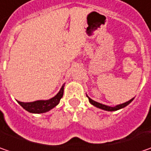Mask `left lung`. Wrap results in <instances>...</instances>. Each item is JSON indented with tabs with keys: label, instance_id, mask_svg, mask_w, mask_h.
Instances as JSON below:
<instances>
[{
	"label": "left lung",
	"instance_id": "obj_1",
	"mask_svg": "<svg viewBox=\"0 0 151 151\" xmlns=\"http://www.w3.org/2000/svg\"><path fill=\"white\" fill-rule=\"evenodd\" d=\"M86 96L88 97V99H89V101H90V103L91 105H93L94 107H97V108H100V109H102V110H105V111H108V112H113V111H117V110H119V109H121V108H124L126 106H128L129 103H130L131 101L134 100V98H132L130 99L129 101H126V102H124V103H122V104H119V105H116L115 107H110V106H107V105H105V104H101L100 102H97V101H94V100H92L91 98H90L89 96L86 95Z\"/></svg>",
	"mask_w": 151,
	"mask_h": 151
}]
</instances>
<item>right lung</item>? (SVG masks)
<instances>
[{
    "label": "right lung",
    "instance_id": "right-lung-1",
    "mask_svg": "<svg viewBox=\"0 0 151 151\" xmlns=\"http://www.w3.org/2000/svg\"><path fill=\"white\" fill-rule=\"evenodd\" d=\"M64 86H65V84H63V86H61L60 91L54 97L50 98L49 100H38V101H30V102H23V101H17V102L29 113H47L60 103V101L62 98L63 93H64Z\"/></svg>",
    "mask_w": 151,
    "mask_h": 151
}]
</instances>
